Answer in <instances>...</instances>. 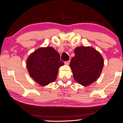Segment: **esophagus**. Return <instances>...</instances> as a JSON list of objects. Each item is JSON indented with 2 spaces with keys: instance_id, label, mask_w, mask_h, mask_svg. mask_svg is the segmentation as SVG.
Masks as SVG:
<instances>
[{
  "instance_id": "34e87169",
  "label": "esophagus",
  "mask_w": 123,
  "mask_h": 123,
  "mask_svg": "<svg viewBox=\"0 0 123 123\" xmlns=\"http://www.w3.org/2000/svg\"><path fill=\"white\" fill-rule=\"evenodd\" d=\"M69 63H70V61H67L65 62V64L67 65H68L69 64Z\"/></svg>"
}]
</instances>
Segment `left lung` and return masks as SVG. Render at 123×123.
Returning <instances> with one entry per match:
<instances>
[{
    "mask_svg": "<svg viewBox=\"0 0 123 123\" xmlns=\"http://www.w3.org/2000/svg\"><path fill=\"white\" fill-rule=\"evenodd\" d=\"M71 59L70 67L75 80L83 86L96 80L102 72L104 61L98 51L90 47H78Z\"/></svg>",
    "mask_w": 123,
    "mask_h": 123,
    "instance_id": "8db88e82",
    "label": "left lung"
}]
</instances>
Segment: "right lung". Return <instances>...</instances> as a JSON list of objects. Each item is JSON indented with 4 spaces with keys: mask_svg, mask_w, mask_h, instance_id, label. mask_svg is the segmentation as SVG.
Returning <instances> with one entry per match:
<instances>
[{
    "mask_svg": "<svg viewBox=\"0 0 123 123\" xmlns=\"http://www.w3.org/2000/svg\"><path fill=\"white\" fill-rule=\"evenodd\" d=\"M64 65L57 51L50 47L37 49L27 60L30 75L41 86H46L54 82L59 67Z\"/></svg>",
    "mask_w": 123,
    "mask_h": 123,
    "instance_id": "right-lung-1",
    "label": "right lung"
}]
</instances>
